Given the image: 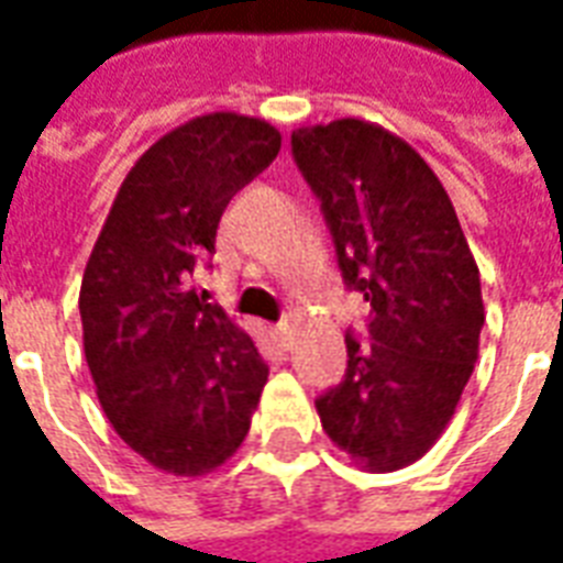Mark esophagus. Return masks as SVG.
Here are the masks:
<instances>
[{
	"mask_svg": "<svg viewBox=\"0 0 563 563\" xmlns=\"http://www.w3.org/2000/svg\"><path fill=\"white\" fill-rule=\"evenodd\" d=\"M274 334H277V341H280L283 350H289V346H292V325H289V322H280V325L274 329Z\"/></svg>",
	"mask_w": 563,
	"mask_h": 563,
	"instance_id": "1",
	"label": "esophagus"
}]
</instances>
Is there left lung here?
Here are the masks:
<instances>
[{
	"instance_id": "left-lung-1",
	"label": "left lung",
	"mask_w": 563,
	"mask_h": 563,
	"mask_svg": "<svg viewBox=\"0 0 563 563\" xmlns=\"http://www.w3.org/2000/svg\"><path fill=\"white\" fill-rule=\"evenodd\" d=\"M338 265L371 305V343L346 338V377L317 401L331 443L371 473L413 464L446 431L479 355V268L431 165L371 120L292 132Z\"/></svg>"
}]
</instances>
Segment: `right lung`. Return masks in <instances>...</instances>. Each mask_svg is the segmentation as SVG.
Returning <instances> with one entry per match:
<instances>
[{
	"instance_id": "add662e5",
	"label": "right lung",
	"mask_w": 563,
	"mask_h": 563,
	"mask_svg": "<svg viewBox=\"0 0 563 563\" xmlns=\"http://www.w3.org/2000/svg\"><path fill=\"white\" fill-rule=\"evenodd\" d=\"M280 153L258 117L213 111L144 150L80 283L84 353L108 422L156 471L205 476L244 443L268 365L189 289L232 196Z\"/></svg>"
}]
</instances>
